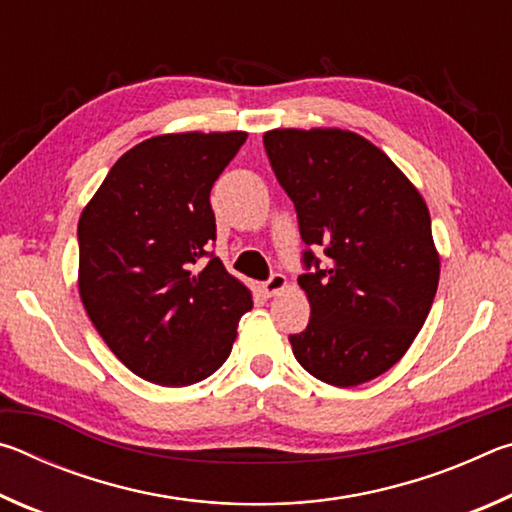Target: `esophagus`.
<instances>
[{
	"instance_id": "1",
	"label": "esophagus",
	"mask_w": 512,
	"mask_h": 512,
	"mask_svg": "<svg viewBox=\"0 0 512 512\" xmlns=\"http://www.w3.org/2000/svg\"><path fill=\"white\" fill-rule=\"evenodd\" d=\"M287 284H289L287 277H284L282 273H273L266 282H262V291L268 298H273V296H280V293L287 289Z\"/></svg>"
}]
</instances>
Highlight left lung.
<instances>
[{
	"mask_svg": "<svg viewBox=\"0 0 512 512\" xmlns=\"http://www.w3.org/2000/svg\"><path fill=\"white\" fill-rule=\"evenodd\" d=\"M264 146L296 205L311 269L298 277L311 318L291 334L302 368L350 388L400 361L429 316L440 257L422 194L397 164L352 131L275 128ZM320 247L328 264L310 253Z\"/></svg>",
	"mask_w": 512,
	"mask_h": 512,
	"instance_id": "left-lung-1",
	"label": "left lung"
}]
</instances>
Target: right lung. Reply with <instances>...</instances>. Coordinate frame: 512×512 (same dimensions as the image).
<instances>
[{"label": "right lung", "mask_w": 512, "mask_h": 512, "mask_svg": "<svg viewBox=\"0 0 512 512\" xmlns=\"http://www.w3.org/2000/svg\"><path fill=\"white\" fill-rule=\"evenodd\" d=\"M246 137L155 135L112 164L81 212L83 307L112 354L153 384L210 377L253 309L250 289L207 250L216 239L212 185Z\"/></svg>", "instance_id": "1"}]
</instances>
